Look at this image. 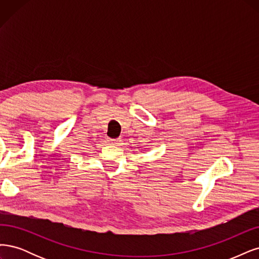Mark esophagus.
<instances>
[{
  "instance_id": "34e87169",
  "label": "esophagus",
  "mask_w": 259,
  "mask_h": 259,
  "mask_svg": "<svg viewBox=\"0 0 259 259\" xmlns=\"http://www.w3.org/2000/svg\"><path fill=\"white\" fill-rule=\"evenodd\" d=\"M108 142H110L111 144H114V145H119L121 140L120 139H110V140H108Z\"/></svg>"
}]
</instances>
